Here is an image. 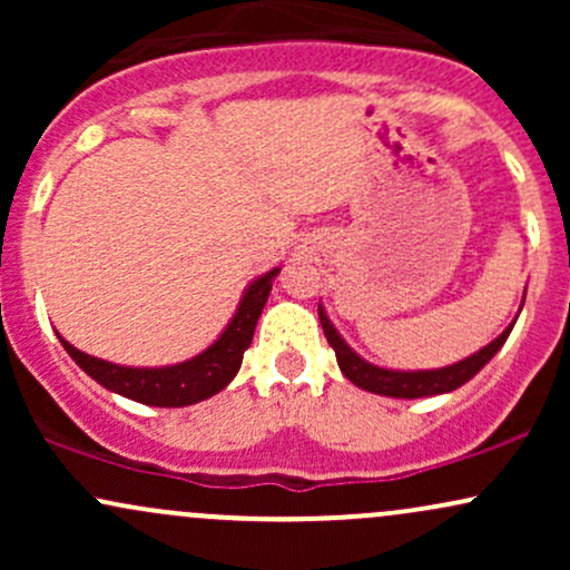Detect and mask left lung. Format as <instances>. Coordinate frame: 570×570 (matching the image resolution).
Masks as SVG:
<instances>
[{"instance_id":"1","label":"left lung","mask_w":570,"mask_h":570,"mask_svg":"<svg viewBox=\"0 0 570 570\" xmlns=\"http://www.w3.org/2000/svg\"><path fill=\"white\" fill-rule=\"evenodd\" d=\"M318 318H322L326 340H330V345L335 348L337 364H340V370H343V375L348 377L353 385H358V389L372 391V394H381V396H396V399L434 396V394H448V391L461 389L463 383L472 381L476 372L485 367L490 358L495 356V351L507 343L509 332H512V326H514V324H509L507 330H503L501 335L493 340V343L485 345L482 351L472 353L469 358H463V362L450 364V367L421 370V372H396V370L375 367V364L364 362L358 353H353L348 345H345V340L337 335V330L332 326L330 318H326L322 305H318Z\"/></svg>"}]
</instances>
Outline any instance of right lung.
<instances>
[{
	"mask_svg": "<svg viewBox=\"0 0 570 570\" xmlns=\"http://www.w3.org/2000/svg\"><path fill=\"white\" fill-rule=\"evenodd\" d=\"M278 276L276 271L265 273L248 286L244 299H240L238 311H235L233 322L222 332V337L206 351L198 353L195 358L171 367L158 370H136L120 367V364H109L104 358L88 356V353L77 351L67 340L61 345L75 358L80 367L101 383L104 389L115 391V394L134 399V402L149 404V407H187V404L203 402V399L219 394L227 383L238 375L240 362H244V351L252 345L254 326H257L259 313L267 303V294L273 289V278Z\"/></svg>",
	"mask_w": 570,
	"mask_h": 570,
	"instance_id": "right-lung-1",
	"label": "right lung"
}]
</instances>
